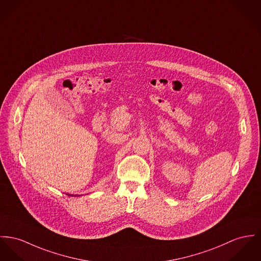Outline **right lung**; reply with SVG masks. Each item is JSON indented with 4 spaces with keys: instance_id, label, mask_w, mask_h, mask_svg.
Instances as JSON below:
<instances>
[{
    "instance_id": "1",
    "label": "right lung",
    "mask_w": 261,
    "mask_h": 261,
    "mask_svg": "<svg viewBox=\"0 0 261 261\" xmlns=\"http://www.w3.org/2000/svg\"><path fill=\"white\" fill-rule=\"evenodd\" d=\"M68 196H71V195H68Z\"/></svg>"
}]
</instances>
